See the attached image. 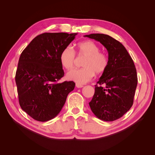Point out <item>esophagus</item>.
<instances>
[{"mask_svg":"<svg viewBox=\"0 0 155 155\" xmlns=\"http://www.w3.org/2000/svg\"><path fill=\"white\" fill-rule=\"evenodd\" d=\"M76 87L77 88H82V87H83V85H81V84L76 83Z\"/></svg>","mask_w":155,"mask_h":155,"instance_id":"34e87169","label":"esophagus"}]
</instances>
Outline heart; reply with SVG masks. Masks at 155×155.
I'll use <instances>...</instances> for the list:
<instances>
[{"label": "heart", "mask_w": 155, "mask_h": 155, "mask_svg": "<svg viewBox=\"0 0 155 155\" xmlns=\"http://www.w3.org/2000/svg\"><path fill=\"white\" fill-rule=\"evenodd\" d=\"M100 51V46L92 41L79 43L77 45V52L79 55L85 57L82 63L83 68L68 72L67 78L79 84H85L90 81L95 74H104L109 67V60L105 53ZM59 59L61 64L65 69L73 68L76 61V52L71 46H67L63 49Z\"/></svg>", "instance_id": "heart-1"}]
</instances>
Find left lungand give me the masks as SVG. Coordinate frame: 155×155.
Instances as JSON below:
<instances>
[{
  "instance_id": "8db88e82",
  "label": "left lung",
  "mask_w": 155,
  "mask_h": 155,
  "mask_svg": "<svg viewBox=\"0 0 155 155\" xmlns=\"http://www.w3.org/2000/svg\"><path fill=\"white\" fill-rule=\"evenodd\" d=\"M85 37L104 45L109 60V67L95 85L94 94L89 105L94 115L101 120H118L133 104L138 83L133 60L124 46L109 35L92 34Z\"/></svg>"
}]
</instances>
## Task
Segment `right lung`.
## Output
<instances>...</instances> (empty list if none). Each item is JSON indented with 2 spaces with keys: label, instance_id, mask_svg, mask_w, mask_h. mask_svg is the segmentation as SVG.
I'll return each instance as SVG.
<instances>
[{
  "label": "right lung",
  "instance_id": "obj_1",
  "mask_svg": "<svg viewBox=\"0 0 155 155\" xmlns=\"http://www.w3.org/2000/svg\"><path fill=\"white\" fill-rule=\"evenodd\" d=\"M78 34L43 33L35 37L21 54L15 74L21 109L39 121L53 119L61 110L74 81L64 76L59 56Z\"/></svg>",
  "mask_w": 155,
  "mask_h": 155
}]
</instances>
